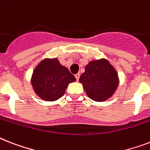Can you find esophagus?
<instances>
[{
	"label": "esophagus",
	"instance_id": "1",
	"mask_svg": "<svg viewBox=\"0 0 150 150\" xmlns=\"http://www.w3.org/2000/svg\"><path fill=\"white\" fill-rule=\"evenodd\" d=\"M75 79H76V80H77V81H79V78H80V74H79V73H78V74L75 75Z\"/></svg>",
	"mask_w": 150,
	"mask_h": 150
}]
</instances>
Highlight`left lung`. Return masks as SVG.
<instances>
[{"label":"left lung","instance_id":"8db88e82","mask_svg":"<svg viewBox=\"0 0 150 150\" xmlns=\"http://www.w3.org/2000/svg\"><path fill=\"white\" fill-rule=\"evenodd\" d=\"M79 81L83 85L87 96L96 102H103L110 98L119 84L117 73L105 59L90 62Z\"/></svg>","mask_w":150,"mask_h":150}]
</instances>
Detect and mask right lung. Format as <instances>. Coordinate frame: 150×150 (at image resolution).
<instances>
[{"label":"right lung","instance_id":"right-lung-1","mask_svg":"<svg viewBox=\"0 0 150 150\" xmlns=\"http://www.w3.org/2000/svg\"><path fill=\"white\" fill-rule=\"evenodd\" d=\"M75 81V76L57 58H47L35 69L31 83L40 98L52 102L62 97L68 85Z\"/></svg>","mask_w":150,"mask_h":150}]
</instances>
